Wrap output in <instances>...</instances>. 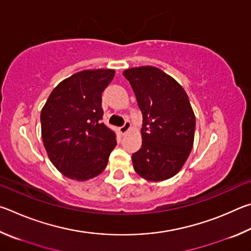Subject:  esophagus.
Wrapping results in <instances>:
<instances>
[{"mask_svg":"<svg viewBox=\"0 0 251 251\" xmlns=\"http://www.w3.org/2000/svg\"><path fill=\"white\" fill-rule=\"evenodd\" d=\"M130 128H131V123H130V121L126 120V121L125 122V125H123V126H121V128H120L121 133H122V134H126V133L128 132V131L130 130Z\"/></svg>","mask_w":251,"mask_h":251,"instance_id":"esophagus-1","label":"esophagus"}]
</instances>
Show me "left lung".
Masks as SVG:
<instances>
[{"label":"left lung","mask_w":251,"mask_h":251,"mask_svg":"<svg viewBox=\"0 0 251 251\" xmlns=\"http://www.w3.org/2000/svg\"><path fill=\"white\" fill-rule=\"evenodd\" d=\"M143 116L142 146L132 154L134 171L151 182L173 177L192 151L195 114L185 90L153 66L126 69Z\"/></svg>","instance_id":"left-lung-1"}]
</instances>
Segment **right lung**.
Instances as JSON below:
<instances>
[{
  "mask_svg": "<svg viewBox=\"0 0 251 251\" xmlns=\"http://www.w3.org/2000/svg\"><path fill=\"white\" fill-rule=\"evenodd\" d=\"M113 77V69L74 74L55 87L42 109L44 147L65 176L87 181L108 164L117 141L116 133L101 122V96Z\"/></svg>",
  "mask_w": 251,
  "mask_h": 251,
  "instance_id": "1",
  "label": "right lung"
}]
</instances>
